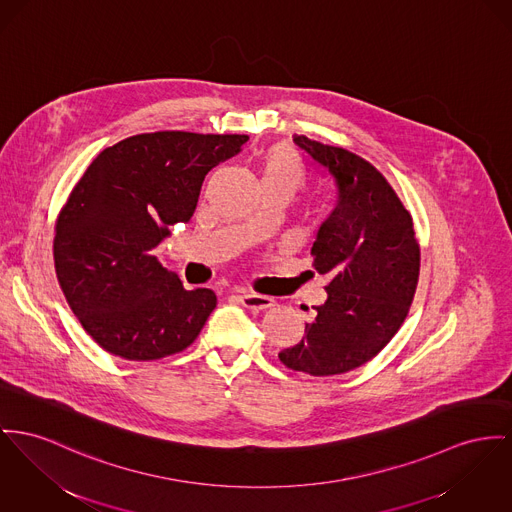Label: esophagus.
Segmentation results:
<instances>
[{
  "label": "esophagus",
  "instance_id": "1",
  "mask_svg": "<svg viewBox=\"0 0 512 512\" xmlns=\"http://www.w3.org/2000/svg\"><path fill=\"white\" fill-rule=\"evenodd\" d=\"M239 301L242 307L250 308V310H266V308L275 307V301H273L272 297L250 293V291L240 293Z\"/></svg>",
  "mask_w": 512,
  "mask_h": 512
}]
</instances>
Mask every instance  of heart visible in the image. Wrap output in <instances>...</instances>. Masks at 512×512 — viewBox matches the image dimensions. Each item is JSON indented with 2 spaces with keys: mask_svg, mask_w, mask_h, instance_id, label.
<instances>
[{
  "mask_svg": "<svg viewBox=\"0 0 512 512\" xmlns=\"http://www.w3.org/2000/svg\"><path fill=\"white\" fill-rule=\"evenodd\" d=\"M305 182V167L297 151L289 145H275L262 165V184L285 186L291 192L299 190Z\"/></svg>",
  "mask_w": 512,
  "mask_h": 512,
  "instance_id": "obj_1",
  "label": "heart"
}]
</instances>
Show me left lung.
<instances>
[{
	"label": "left lung",
	"mask_w": 512,
	"mask_h": 512,
	"mask_svg": "<svg viewBox=\"0 0 512 512\" xmlns=\"http://www.w3.org/2000/svg\"><path fill=\"white\" fill-rule=\"evenodd\" d=\"M293 141L334 180L338 200L312 244L314 270L332 275L328 299L279 359L307 375H341L371 361L406 320L419 244L408 209L371 163L305 136Z\"/></svg>",
	"instance_id": "left-lung-1"
}]
</instances>
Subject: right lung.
Instances as JSON below:
<instances>
[{"instance_id":"right-lung-1","label":"right lung","mask_w":512,"mask_h":512,"mask_svg":"<svg viewBox=\"0 0 512 512\" xmlns=\"http://www.w3.org/2000/svg\"><path fill=\"white\" fill-rule=\"evenodd\" d=\"M246 136L155 132L103 153L75 184L54 237L62 291L87 334L112 355L153 361L186 349L217 305L182 287L153 250L188 223L205 174Z\"/></svg>"}]
</instances>
